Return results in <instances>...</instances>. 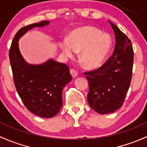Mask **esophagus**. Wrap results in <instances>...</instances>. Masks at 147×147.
Here are the masks:
<instances>
[{
  "instance_id": "34e87169",
  "label": "esophagus",
  "mask_w": 147,
  "mask_h": 147,
  "mask_svg": "<svg viewBox=\"0 0 147 147\" xmlns=\"http://www.w3.org/2000/svg\"><path fill=\"white\" fill-rule=\"evenodd\" d=\"M70 74H71V75H72V78H77V77H78V72H77L76 70H75V69H70Z\"/></svg>"
}]
</instances>
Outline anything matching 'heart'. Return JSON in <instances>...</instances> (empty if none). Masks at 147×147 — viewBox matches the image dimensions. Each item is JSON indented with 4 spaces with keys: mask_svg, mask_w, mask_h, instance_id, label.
<instances>
[{
    "mask_svg": "<svg viewBox=\"0 0 147 147\" xmlns=\"http://www.w3.org/2000/svg\"><path fill=\"white\" fill-rule=\"evenodd\" d=\"M65 56L73 58L80 52V61L86 69L99 67L109 55L112 46V39L109 34L101 32L92 26H83L74 29L68 38L59 41Z\"/></svg>",
    "mask_w": 147,
    "mask_h": 147,
    "instance_id": "b5f03b06",
    "label": "heart"
}]
</instances>
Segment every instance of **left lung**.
<instances>
[{
	"label": "left lung",
	"mask_w": 147,
	"mask_h": 147,
	"mask_svg": "<svg viewBox=\"0 0 147 147\" xmlns=\"http://www.w3.org/2000/svg\"><path fill=\"white\" fill-rule=\"evenodd\" d=\"M115 37L112 56L104 65L84 75L89 82L87 100L99 114H108L120 109L130 84L134 53L130 40L116 25L109 21Z\"/></svg>",
	"instance_id": "obj_1"
}]
</instances>
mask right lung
Instances as JSON below:
<instances>
[{
    "mask_svg": "<svg viewBox=\"0 0 147 147\" xmlns=\"http://www.w3.org/2000/svg\"><path fill=\"white\" fill-rule=\"evenodd\" d=\"M44 20L22 27L14 37L9 52L14 82L18 93L27 109L38 116H55L63 106V88L72 80L68 66L50 58L41 64H30L23 58L20 38L29 30L49 25Z\"/></svg>",
    "mask_w": 147,
    "mask_h": 147,
    "instance_id": "add662e5",
    "label": "right lung"
}]
</instances>
